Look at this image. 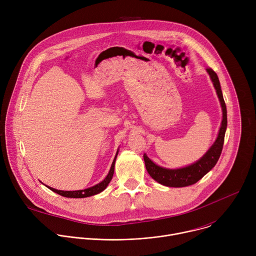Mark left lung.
Wrapping results in <instances>:
<instances>
[{
  "label": "left lung",
  "mask_w": 256,
  "mask_h": 256,
  "mask_svg": "<svg viewBox=\"0 0 256 256\" xmlns=\"http://www.w3.org/2000/svg\"><path fill=\"white\" fill-rule=\"evenodd\" d=\"M206 72H208L210 80L214 84L218 100L221 102L223 112L222 124L220 130H218L216 140H214L212 147L208 149V151L198 161L190 166L179 169H167L158 166L151 159H149L147 155L144 154L146 169H147L150 176L162 186L169 188H184L194 184L210 170L212 169V167L216 164L218 158L221 156L224 144L225 132L227 128V108L223 98L220 81H218L216 74L210 68H208Z\"/></svg>",
  "instance_id": "1"
}]
</instances>
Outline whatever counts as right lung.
Here are the masks:
<instances>
[{
  "label": "right lung",
  "instance_id": "obj_1",
  "mask_svg": "<svg viewBox=\"0 0 256 256\" xmlns=\"http://www.w3.org/2000/svg\"><path fill=\"white\" fill-rule=\"evenodd\" d=\"M116 157H118V153L114 157V160L112 164V168L110 170H109L107 176L104 178V180H102L100 184L92 186V188H86V190H74V192H64V190H54L52 188H50L48 186L50 190H52L54 192L62 196H64V198H87V196H95L101 192H103L109 182L112 181V176H114V164H116Z\"/></svg>",
  "mask_w": 256,
  "mask_h": 256
}]
</instances>
